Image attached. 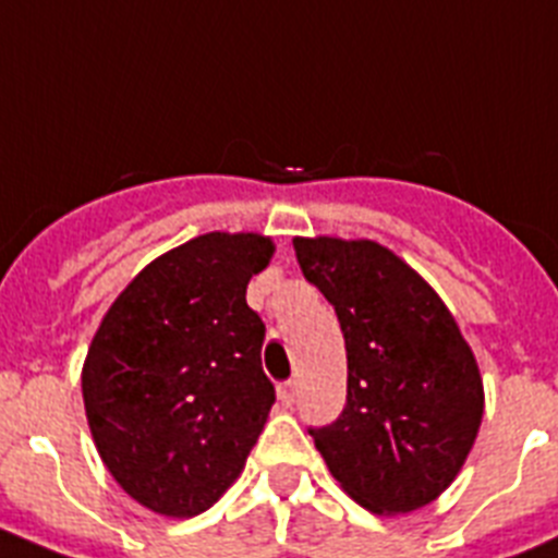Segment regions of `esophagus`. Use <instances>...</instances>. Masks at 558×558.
<instances>
[{
    "label": "esophagus",
    "instance_id": "esophagus-1",
    "mask_svg": "<svg viewBox=\"0 0 558 558\" xmlns=\"http://www.w3.org/2000/svg\"><path fill=\"white\" fill-rule=\"evenodd\" d=\"M276 392H279V401H282V407H293L295 392H299V385H295L293 379L282 381V385L276 387Z\"/></svg>",
    "mask_w": 558,
    "mask_h": 558
}]
</instances>
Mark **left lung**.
Instances as JSON below:
<instances>
[{
	"mask_svg": "<svg viewBox=\"0 0 558 558\" xmlns=\"http://www.w3.org/2000/svg\"><path fill=\"white\" fill-rule=\"evenodd\" d=\"M306 282L335 306L349 396L310 428L340 487L379 514H407L451 487L476 442V356L432 284L373 240L295 238Z\"/></svg>",
	"mask_w": 558,
	"mask_h": 558,
	"instance_id": "1",
	"label": "left lung"
}]
</instances>
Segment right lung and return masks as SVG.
<instances>
[{
  "instance_id": "add662e5",
  "label": "right lung",
  "mask_w": 558,
  "mask_h": 558,
  "mask_svg": "<svg viewBox=\"0 0 558 558\" xmlns=\"http://www.w3.org/2000/svg\"><path fill=\"white\" fill-rule=\"evenodd\" d=\"M270 257L263 234H198L146 265L96 329L82 365L90 434L110 476L151 512H207L268 421L265 324L245 288Z\"/></svg>"
}]
</instances>
